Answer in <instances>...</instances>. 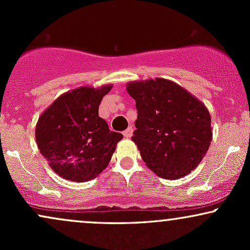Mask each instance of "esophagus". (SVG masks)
Listing matches in <instances>:
<instances>
[{
	"label": "esophagus",
	"mask_w": 250,
	"mask_h": 250,
	"mask_svg": "<svg viewBox=\"0 0 250 250\" xmlns=\"http://www.w3.org/2000/svg\"><path fill=\"white\" fill-rule=\"evenodd\" d=\"M131 135H133V127H128L125 131H123V136H125V139L131 137Z\"/></svg>",
	"instance_id": "esophagus-1"
}]
</instances>
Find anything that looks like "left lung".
<instances>
[{"instance_id":"1","label":"left lung","mask_w":250,"mask_h":250,"mask_svg":"<svg viewBox=\"0 0 250 250\" xmlns=\"http://www.w3.org/2000/svg\"><path fill=\"white\" fill-rule=\"evenodd\" d=\"M127 91L137 109L131 140L146 166L168 180L181 179L194 170L213 139L206 105L166 79L129 82Z\"/></svg>"}]
</instances>
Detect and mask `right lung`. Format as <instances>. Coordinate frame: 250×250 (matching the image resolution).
I'll return each instance as SVG.
<instances>
[{
    "label": "right lung",
    "mask_w": 250,
    "mask_h": 250,
    "mask_svg": "<svg viewBox=\"0 0 250 250\" xmlns=\"http://www.w3.org/2000/svg\"><path fill=\"white\" fill-rule=\"evenodd\" d=\"M113 88L80 87L59 96L36 123L40 153L57 175L74 182H85L107 168L123 135L110 131L99 116L103 96Z\"/></svg>",
    "instance_id": "obj_1"
}]
</instances>
